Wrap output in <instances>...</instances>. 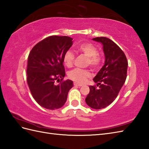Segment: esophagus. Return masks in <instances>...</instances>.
<instances>
[{
	"instance_id": "esophagus-1",
	"label": "esophagus",
	"mask_w": 149,
	"mask_h": 149,
	"mask_svg": "<svg viewBox=\"0 0 149 149\" xmlns=\"http://www.w3.org/2000/svg\"><path fill=\"white\" fill-rule=\"evenodd\" d=\"M74 85L75 86H78V87H81V86H82V85L79 84H78V83H77V82H74Z\"/></svg>"
}]
</instances>
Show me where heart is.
<instances>
[{
    "mask_svg": "<svg viewBox=\"0 0 149 149\" xmlns=\"http://www.w3.org/2000/svg\"><path fill=\"white\" fill-rule=\"evenodd\" d=\"M76 51L81 55L87 57L86 65L90 66L94 69H97L100 67L102 63V58L98 54L97 48L91 43L84 42L76 47ZM75 56L70 50H67L63 55V61L65 65L70 68L74 64ZM91 72L89 70L78 69L75 68L70 70L68 73V77L74 82L82 84L85 82L86 79L91 77Z\"/></svg>",
    "mask_w": 149,
    "mask_h": 149,
    "instance_id": "1",
    "label": "heart"
}]
</instances>
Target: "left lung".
Segmentation results:
<instances>
[{
    "label": "left lung",
    "mask_w": 149,
    "mask_h": 149,
    "mask_svg": "<svg viewBox=\"0 0 149 149\" xmlns=\"http://www.w3.org/2000/svg\"><path fill=\"white\" fill-rule=\"evenodd\" d=\"M93 40L103 45L105 62L93 79L97 84L89 86L86 102L91 108L100 109L112 103L120 93L127 79L128 61L123 50L111 40L106 37Z\"/></svg>",
    "instance_id": "1"
}]
</instances>
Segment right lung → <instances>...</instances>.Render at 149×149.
Instances as JSON below:
<instances>
[{
	"label": "right lung",
	"mask_w": 149,
	"mask_h": 149,
	"mask_svg": "<svg viewBox=\"0 0 149 149\" xmlns=\"http://www.w3.org/2000/svg\"><path fill=\"white\" fill-rule=\"evenodd\" d=\"M72 40L67 36H48L34 46L29 54L28 85L33 98L46 109L62 107L73 87L70 80H63V55L72 45ZM56 81L59 85L54 84Z\"/></svg>",
	"instance_id": "right-lung-1"
}]
</instances>
